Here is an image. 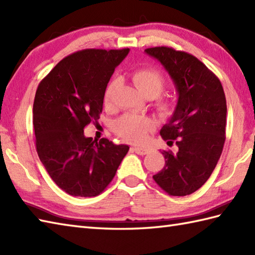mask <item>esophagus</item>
Segmentation results:
<instances>
[{"mask_svg":"<svg viewBox=\"0 0 255 255\" xmlns=\"http://www.w3.org/2000/svg\"><path fill=\"white\" fill-rule=\"evenodd\" d=\"M131 150L133 151V152H136V153H138V154H140V155L148 154L149 151H150V149H148V148H142V147H132Z\"/></svg>","mask_w":255,"mask_h":255,"instance_id":"34e87169","label":"esophagus"}]
</instances>
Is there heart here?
Returning a JSON list of instances; mask_svg holds the SVG:
<instances>
[{
	"mask_svg": "<svg viewBox=\"0 0 255 255\" xmlns=\"http://www.w3.org/2000/svg\"><path fill=\"white\" fill-rule=\"evenodd\" d=\"M132 81L137 89L141 93L153 101V107L162 119L170 118L175 112V102L171 97L160 95L165 86V78L160 70L151 67H144L138 69L132 74ZM118 81L113 80L107 85L104 93V104L110 108L113 104L114 95L116 93ZM154 127L152 119L144 116L134 115V114H126L117 119L114 129L115 132L122 139L128 142L140 143L148 137L149 132Z\"/></svg>",
	"mask_w": 255,
	"mask_h": 255,
	"instance_id": "heart-1",
	"label": "heart"
}]
</instances>
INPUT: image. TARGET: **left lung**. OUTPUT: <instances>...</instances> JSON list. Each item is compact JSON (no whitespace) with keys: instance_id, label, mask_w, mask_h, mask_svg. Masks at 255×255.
Here are the masks:
<instances>
[{"instance_id":"8db88e82","label":"left lung","mask_w":255,"mask_h":255,"mask_svg":"<svg viewBox=\"0 0 255 255\" xmlns=\"http://www.w3.org/2000/svg\"><path fill=\"white\" fill-rule=\"evenodd\" d=\"M144 51L162 63L178 94L175 112L160 131L167 144L175 142L177 151H162L165 164L153 180L169 195L186 196L204 185L223 152L225 92L216 74L191 53L165 46Z\"/></svg>"}]
</instances>
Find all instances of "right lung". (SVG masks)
Segmentation results:
<instances>
[{
	"label": "right lung",
	"mask_w": 255,
	"mask_h": 255,
	"mask_svg": "<svg viewBox=\"0 0 255 255\" xmlns=\"http://www.w3.org/2000/svg\"><path fill=\"white\" fill-rule=\"evenodd\" d=\"M128 52V48L77 51L63 58L37 88L32 107L37 153L52 181L72 196L100 195L129 150L83 133L100 118L107 83Z\"/></svg>",
	"instance_id": "obj_1"
}]
</instances>
